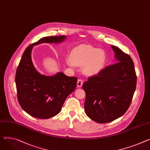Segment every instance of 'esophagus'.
Here are the masks:
<instances>
[{"mask_svg":"<svg viewBox=\"0 0 150 150\" xmlns=\"http://www.w3.org/2000/svg\"><path fill=\"white\" fill-rule=\"evenodd\" d=\"M83 84V80L81 79H79L77 81V87H81Z\"/></svg>","mask_w":150,"mask_h":150,"instance_id":"1","label":"esophagus"}]
</instances>
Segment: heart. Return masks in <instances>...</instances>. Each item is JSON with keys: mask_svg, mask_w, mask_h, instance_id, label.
I'll use <instances>...</instances> for the list:
<instances>
[{"mask_svg": "<svg viewBox=\"0 0 150 150\" xmlns=\"http://www.w3.org/2000/svg\"><path fill=\"white\" fill-rule=\"evenodd\" d=\"M106 60L105 53L92 46L83 45L76 47L67 59L69 66L83 67V72L88 75L98 74L103 68Z\"/></svg>", "mask_w": 150, "mask_h": 150, "instance_id": "obj_1", "label": "heart"}]
</instances>
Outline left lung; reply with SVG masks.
Returning <instances> with one entry per match:
<instances>
[{
  "mask_svg": "<svg viewBox=\"0 0 150 150\" xmlns=\"http://www.w3.org/2000/svg\"><path fill=\"white\" fill-rule=\"evenodd\" d=\"M116 63L90 76L83 85L86 115L96 122H112L122 116L131 104L137 83L131 57L112 46Z\"/></svg>",
  "mask_w": 150,
  "mask_h": 150,
  "instance_id": "8db88e82",
  "label": "left lung"
}]
</instances>
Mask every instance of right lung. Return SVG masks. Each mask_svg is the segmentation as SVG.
<instances>
[{
    "label": "right lung",
    "mask_w": 150,
    "mask_h": 150,
    "mask_svg": "<svg viewBox=\"0 0 150 150\" xmlns=\"http://www.w3.org/2000/svg\"><path fill=\"white\" fill-rule=\"evenodd\" d=\"M65 35L46 37L29 45L24 51L15 77L17 99L20 105L29 115L48 119L59 113L66 99L76 86V77L59 72L54 76L41 75L31 59L34 46L43 43H60Z\"/></svg>",
    "instance_id": "obj_1"
}]
</instances>
